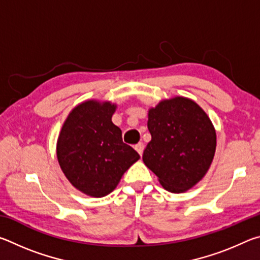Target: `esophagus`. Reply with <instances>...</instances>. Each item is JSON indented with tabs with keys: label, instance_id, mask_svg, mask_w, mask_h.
<instances>
[{
	"label": "esophagus",
	"instance_id": "1",
	"mask_svg": "<svg viewBox=\"0 0 260 260\" xmlns=\"http://www.w3.org/2000/svg\"><path fill=\"white\" fill-rule=\"evenodd\" d=\"M135 150L138 151L140 155H142V152H143V143L142 142H139L138 144H135Z\"/></svg>",
	"mask_w": 260,
	"mask_h": 260
}]
</instances>
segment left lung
I'll use <instances>...</instances> for the list:
<instances>
[{
	"mask_svg": "<svg viewBox=\"0 0 260 260\" xmlns=\"http://www.w3.org/2000/svg\"><path fill=\"white\" fill-rule=\"evenodd\" d=\"M151 141L143 161L166 190L190 189L208 172L217 138L208 114L191 100L175 98L149 110Z\"/></svg>",
	"mask_w": 260,
	"mask_h": 260,
	"instance_id": "8db88e82",
	"label": "left lung"
}]
</instances>
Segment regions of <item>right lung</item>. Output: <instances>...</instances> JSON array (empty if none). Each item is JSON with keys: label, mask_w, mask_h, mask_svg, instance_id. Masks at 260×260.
I'll list each match as a JSON object with an SVG mask.
<instances>
[{"label": "right lung", "mask_w": 260, "mask_h": 260, "mask_svg": "<svg viewBox=\"0 0 260 260\" xmlns=\"http://www.w3.org/2000/svg\"><path fill=\"white\" fill-rule=\"evenodd\" d=\"M116 105L96 101L72 110L57 141L60 169L79 190L103 197L117 187L140 155L122 142L121 131L111 121Z\"/></svg>", "instance_id": "right-lung-1"}]
</instances>
